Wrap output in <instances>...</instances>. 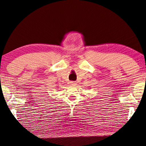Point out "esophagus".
<instances>
[{"instance_id":"obj_1","label":"esophagus","mask_w":146,"mask_h":146,"mask_svg":"<svg viewBox=\"0 0 146 146\" xmlns=\"http://www.w3.org/2000/svg\"><path fill=\"white\" fill-rule=\"evenodd\" d=\"M69 84H70V85H71V86H75L76 83H75V82H70Z\"/></svg>"}]
</instances>
